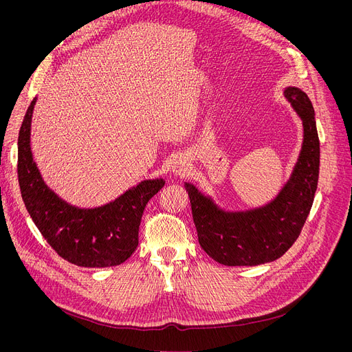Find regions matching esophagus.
<instances>
[{"label":"esophagus","mask_w":352,"mask_h":352,"mask_svg":"<svg viewBox=\"0 0 352 352\" xmlns=\"http://www.w3.org/2000/svg\"><path fill=\"white\" fill-rule=\"evenodd\" d=\"M188 162H187V160L186 158H177V160H174V162H173V165H171V171H173V174H175V175H184L187 173V170H188Z\"/></svg>","instance_id":"obj_1"}]
</instances>
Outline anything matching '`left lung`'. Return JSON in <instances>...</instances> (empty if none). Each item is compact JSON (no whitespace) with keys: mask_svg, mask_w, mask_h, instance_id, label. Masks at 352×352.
Segmentation results:
<instances>
[{"mask_svg":"<svg viewBox=\"0 0 352 352\" xmlns=\"http://www.w3.org/2000/svg\"><path fill=\"white\" fill-rule=\"evenodd\" d=\"M284 96L302 120L304 141L289 179L271 202L261 208L230 212L186 182L198 243L223 265L252 267L283 256L297 241L311 211L320 174L316 113L300 88L288 87Z\"/></svg>","mask_w":352,"mask_h":352,"instance_id":"1","label":"left lung"}]
</instances>
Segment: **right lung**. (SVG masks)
<instances>
[{
	"label": "right lung",
	"mask_w": 352,
	"mask_h": 352,
	"mask_svg": "<svg viewBox=\"0 0 352 352\" xmlns=\"http://www.w3.org/2000/svg\"><path fill=\"white\" fill-rule=\"evenodd\" d=\"M35 101H31L18 135L16 166L23 201L34 224L52 250L71 264L88 268L122 264L138 247V230L146 202L165 181H141L113 202L97 208L69 206L47 186L32 160L30 135Z\"/></svg>",
	"instance_id": "add662e5"
}]
</instances>
